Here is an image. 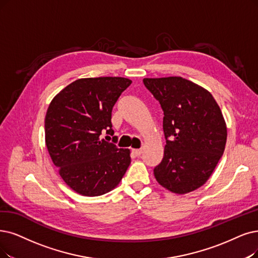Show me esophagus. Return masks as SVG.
Returning <instances> with one entry per match:
<instances>
[{
    "label": "esophagus",
    "mask_w": 258,
    "mask_h": 258,
    "mask_svg": "<svg viewBox=\"0 0 258 258\" xmlns=\"http://www.w3.org/2000/svg\"><path fill=\"white\" fill-rule=\"evenodd\" d=\"M133 152L136 153V156L140 157L141 154H142V152H143V150H142V148H140V149H133Z\"/></svg>",
    "instance_id": "esophagus-1"
}]
</instances>
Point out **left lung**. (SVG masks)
<instances>
[{
	"instance_id": "obj_1",
	"label": "left lung",
	"mask_w": 258,
	"mask_h": 258,
	"mask_svg": "<svg viewBox=\"0 0 258 258\" xmlns=\"http://www.w3.org/2000/svg\"><path fill=\"white\" fill-rule=\"evenodd\" d=\"M164 112L166 145L153 173L164 188L186 194L209 180L222 157L226 125L208 90L182 77L144 78Z\"/></svg>"
}]
</instances>
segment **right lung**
Here are the masks:
<instances>
[{
  "mask_svg": "<svg viewBox=\"0 0 258 258\" xmlns=\"http://www.w3.org/2000/svg\"><path fill=\"white\" fill-rule=\"evenodd\" d=\"M131 82L122 77L77 79L48 106V153L66 184L82 196L95 197L115 188L131 163L129 149L100 139L104 130L114 133L112 109Z\"/></svg>",
  "mask_w": 258,
  "mask_h": 258,
  "instance_id": "right-lung-1",
  "label": "right lung"
}]
</instances>
